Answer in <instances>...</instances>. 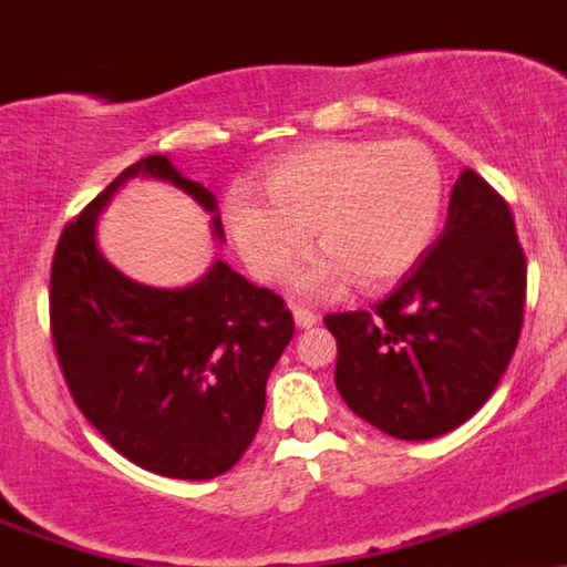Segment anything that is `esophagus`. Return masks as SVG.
<instances>
[{
    "label": "esophagus",
    "instance_id": "34e87169",
    "mask_svg": "<svg viewBox=\"0 0 567 567\" xmlns=\"http://www.w3.org/2000/svg\"><path fill=\"white\" fill-rule=\"evenodd\" d=\"M291 313H295V324L300 330H308V328H313V324L319 322V317L313 311H308V308H300V306H295L291 308Z\"/></svg>",
    "mask_w": 567,
    "mask_h": 567
}]
</instances>
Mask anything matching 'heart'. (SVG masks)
I'll use <instances>...</instances> for the list:
<instances>
[{"mask_svg": "<svg viewBox=\"0 0 567 567\" xmlns=\"http://www.w3.org/2000/svg\"><path fill=\"white\" fill-rule=\"evenodd\" d=\"M261 189L231 187L223 226L245 267L278 281L308 245L324 248L297 276L302 295H333L355 276L385 289L427 254L444 209L441 159L419 140H319L261 167Z\"/></svg>", "mask_w": 567, "mask_h": 567, "instance_id": "obj_1", "label": "heart"}]
</instances>
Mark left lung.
<instances>
[{
	"mask_svg": "<svg viewBox=\"0 0 567 567\" xmlns=\"http://www.w3.org/2000/svg\"><path fill=\"white\" fill-rule=\"evenodd\" d=\"M526 259L509 206L474 171L452 187L444 234L372 311L328 313L336 389L400 441H430L474 416L520 336Z\"/></svg>",
	"mask_w": 567,
	"mask_h": 567,
	"instance_id": "obj_1",
	"label": "left lung"
}]
</instances>
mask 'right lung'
Instances as JSON below:
<instances>
[{"label": "right lung", "mask_w": 567, "mask_h": 567, "mask_svg": "<svg viewBox=\"0 0 567 567\" xmlns=\"http://www.w3.org/2000/svg\"><path fill=\"white\" fill-rule=\"evenodd\" d=\"M187 193L223 243L217 198L165 154L126 167L69 223L52 261V339L71 396L112 450L173 480L226 474L254 441L267 378L295 333L281 297L223 259L195 284L159 289L123 276L95 220L128 178Z\"/></svg>", "instance_id": "right-lung-1"}]
</instances>
